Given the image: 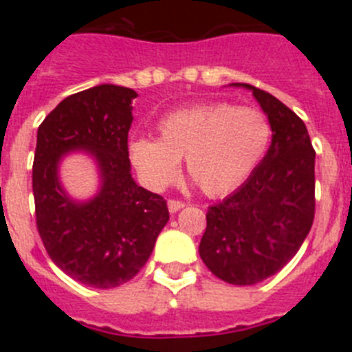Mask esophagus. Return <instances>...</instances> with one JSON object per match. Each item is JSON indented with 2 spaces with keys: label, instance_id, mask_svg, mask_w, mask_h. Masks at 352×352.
I'll return each mask as SVG.
<instances>
[{
  "label": "esophagus",
  "instance_id": "obj_1",
  "mask_svg": "<svg viewBox=\"0 0 352 352\" xmlns=\"http://www.w3.org/2000/svg\"><path fill=\"white\" fill-rule=\"evenodd\" d=\"M167 208H169L170 213H176V211H179L182 208H185V203H183V201H176V199H170L169 203H167Z\"/></svg>",
  "mask_w": 352,
  "mask_h": 352
}]
</instances>
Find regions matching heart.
<instances>
[{"mask_svg": "<svg viewBox=\"0 0 352 352\" xmlns=\"http://www.w3.org/2000/svg\"><path fill=\"white\" fill-rule=\"evenodd\" d=\"M160 139L129 141V158L142 185L160 192L176 179L179 158L201 190L211 197L236 192L270 153L273 126L254 105L210 102L173 111L158 121Z\"/></svg>", "mask_w": 352, "mask_h": 352, "instance_id": "obj_1", "label": "heart"}]
</instances>
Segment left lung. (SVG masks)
Segmentation results:
<instances>
[{
    "instance_id": "8db88e82",
    "label": "left lung",
    "mask_w": 352,
    "mask_h": 352,
    "mask_svg": "<svg viewBox=\"0 0 352 352\" xmlns=\"http://www.w3.org/2000/svg\"><path fill=\"white\" fill-rule=\"evenodd\" d=\"M250 89L273 126L270 153L256 174L208 208L199 254L220 280L254 285L280 272L309 236L316 213V151L307 126L268 91Z\"/></svg>"
}]
</instances>
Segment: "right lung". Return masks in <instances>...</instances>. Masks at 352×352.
<instances>
[{
  "label": "right lung",
  "instance_id": "1",
  "mask_svg": "<svg viewBox=\"0 0 352 352\" xmlns=\"http://www.w3.org/2000/svg\"><path fill=\"white\" fill-rule=\"evenodd\" d=\"M135 96L130 88L98 84L67 96L36 133V229L52 263L89 287H118L138 275L169 220L164 197L130 173ZM74 148L88 151L101 174V188L88 201L72 199L59 182L60 160Z\"/></svg>",
  "mask_w": 352,
  "mask_h": 352
}]
</instances>
